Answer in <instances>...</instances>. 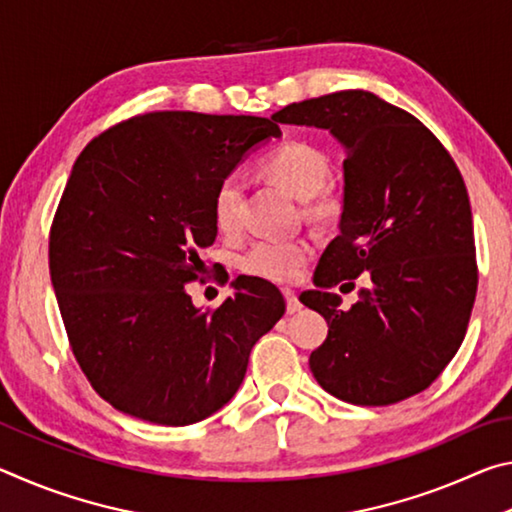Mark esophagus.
Masks as SVG:
<instances>
[{
    "label": "esophagus",
    "mask_w": 512,
    "mask_h": 512,
    "mask_svg": "<svg viewBox=\"0 0 512 512\" xmlns=\"http://www.w3.org/2000/svg\"><path fill=\"white\" fill-rule=\"evenodd\" d=\"M284 298H287V311L289 314H296V311H300V300H298V296L296 293H293L291 289H284Z\"/></svg>",
    "instance_id": "obj_1"
}]
</instances>
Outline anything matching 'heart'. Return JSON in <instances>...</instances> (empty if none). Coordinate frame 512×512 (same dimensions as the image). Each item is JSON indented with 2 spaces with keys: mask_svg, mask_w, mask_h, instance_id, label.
Returning <instances> with one entry per match:
<instances>
[{
  "mask_svg": "<svg viewBox=\"0 0 512 512\" xmlns=\"http://www.w3.org/2000/svg\"><path fill=\"white\" fill-rule=\"evenodd\" d=\"M266 178L275 180L300 201H309L314 216L332 214V198L318 196L329 178L327 155L307 142H284L262 160ZM244 180L239 173H228L214 192L212 214L221 232H235L241 225ZM311 248L302 239H262L248 250L244 268L255 277L271 282H289L300 273Z\"/></svg>",
  "mask_w": 512,
  "mask_h": 512,
  "instance_id": "obj_1",
  "label": "heart"
}]
</instances>
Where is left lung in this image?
<instances>
[{
  "label": "left lung",
  "mask_w": 512,
  "mask_h": 512,
  "mask_svg": "<svg viewBox=\"0 0 512 512\" xmlns=\"http://www.w3.org/2000/svg\"><path fill=\"white\" fill-rule=\"evenodd\" d=\"M277 124L343 146V212L300 302L327 320L309 368L329 395L386 406L424 391L465 339L476 296L472 210L461 171L422 121L366 90L277 110ZM363 272L350 310L329 294Z\"/></svg>",
  "instance_id": "1"
}]
</instances>
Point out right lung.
<instances>
[{
  "label": "right lung",
  "instance_id": "right-lung-1",
  "mask_svg": "<svg viewBox=\"0 0 512 512\" xmlns=\"http://www.w3.org/2000/svg\"><path fill=\"white\" fill-rule=\"evenodd\" d=\"M280 126L264 117L146 112L85 146L49 235V273L81 370L117 411L164 427L205 420L284 316L271 282L198 309L185 284L214 244V192Z\"/></svg>",
  "mask_w": 512,
  "mask_h": 512
}]
</instances>
